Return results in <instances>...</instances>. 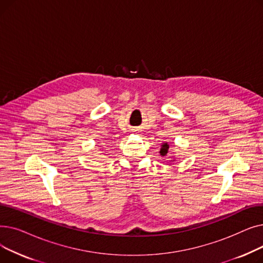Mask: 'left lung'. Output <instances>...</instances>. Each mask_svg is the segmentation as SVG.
Instances as JSON below:
<instances>
[{
  "label": "left lung",
  "mask_w": 263,
  "mask_h": 263,
  "mask_svg": "<svg viewBox=\"0 0 263 263\" xmlns=\"http://www.w3.org/2000/svg\"><path fill=\"white\" fill-rule=\"evenodd\" d=\"M168 148H170V145H167L166 143L163 144V145H162V148H161V151H160L161 156H165V155H166V154H167V150H168Z\"/></svg>",
  "instance_id": "obj_1"
}]
</instances>
